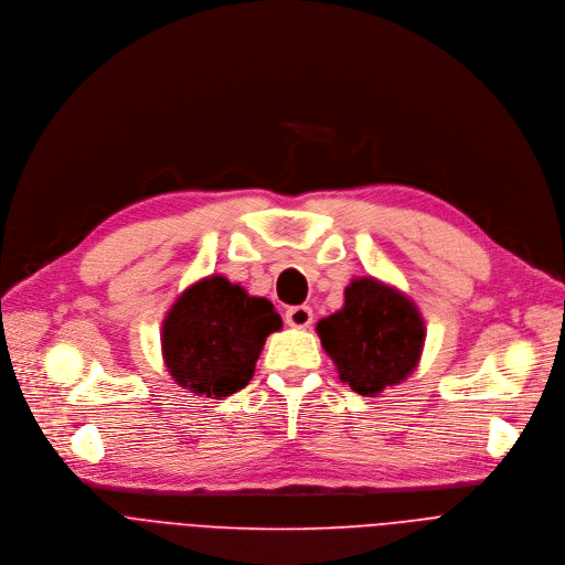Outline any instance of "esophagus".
Masks as SVG:
<instances>
[{
    "label": "esophagus",
    "instance_id": "esophagus-1",
    "mask_svg": "<svg viewBox=\"0 0 565 565\" xmlns=\"http://www.w3.org/2000/svg\"><path fill=\"white\" fill-rule=\"evenodd\" d=\"M313 320V311L307 307V305H298V307H289L285 311V322L289 327H298V329H305L309 327Z\"/></svg>",
    "mask_w": 565,
    "mask_h": 565
}]
</instances>
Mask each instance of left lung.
Here are the masks:
<instances>
[{
    "mask_svg": "<svg viewBox=\"0 0 565 565\" xmlns=\"http://www.w3.org/2000/svg\"><path fill=\"white\" fill-rule=\"evenodd\" d=\"M324 352L354 392L376 396L405 381L425 343V324L414 302L374 278H356L345 305L316 327Z\"/></svg>",
    "mask_w": 565,
    "mask_h": 565,
    "instance_id": "1",
    "label": "left lung"
}]
</instances>
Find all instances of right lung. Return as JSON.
I'll return each mask as SVG.
<instances>
[{
	"instance_id": "obj_1",
	"label": "right lung",
	"mask_w": 565,
	"mask_h": 565,
	"mask_svg": "<svg viewBox=\"0 0 565 565\" xmlns=\"http://www.w3.org/2000/svg\"><path fill=\"white\" fill-rule=\"evenodd\" d=\"M282 327L267 298L209 276L191 285L162 324V354L173 381L206 398L243 390L256 370L267 335Z\"/></svg>"
}]
</instances>
